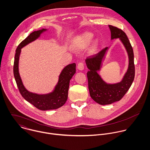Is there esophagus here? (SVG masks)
Returning a JSON list of instances; mask_svg holds the SVG:
<instances>
[{"instance_id": "esophagus-1", "label": "esophagus", "mask_w": 150, "mask_h": 150, "mask_svg": "<svg viewBox=\"0 0 150 150\" xmlns=\"http://www.w3.org/2000/svg\"><path fill=\"white\" fill-rule=\"evenodd\" d=\"M77 68H78V69L79 70H80V71L83 70V69H84V64H83V63L82 62H79L78 64Z\"/></svg>"}]
</instances>
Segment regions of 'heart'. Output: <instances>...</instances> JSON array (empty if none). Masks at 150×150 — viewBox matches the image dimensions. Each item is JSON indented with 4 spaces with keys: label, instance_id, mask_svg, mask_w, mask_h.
I'll return each instance as SVG.
<instances>
[{
    "label": "heart",
    "instance_id": "b5f03b06",
    "mask_svg": "<svg viewBox=\"0 0 150 150\" xmlns=\"http://www.w3.org/2000/svg\"><path fill=\"white\" fill-rule=\"evenodd\" d=\"M94 35L90 32H85L74 38L71 43L72 48L77 52L83 50L88 46L90 41L93 39ZM98 46V40L96 39L93 40L89 46V52L93 53L97 49Z\"/></svg>",
    "mask_w": 150,
    "mask_h": 150
}]
</instances>
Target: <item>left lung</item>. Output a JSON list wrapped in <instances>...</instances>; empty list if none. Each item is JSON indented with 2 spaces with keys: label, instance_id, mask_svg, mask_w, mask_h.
<instances>
[{
  "label": "left lung",
  "instance_id": "1",
  "mask_svg": "<svg viewBox=\"0 0 150 150\" xmlns=\"http://www.w3.org/2000/svg\"><path fill=\"white\" fill-rule=\"evenodd\" d=\"M111 39L120 38L129 56V67L122 81L114 84L105 82L97 72L100 71L102 60L108 47H105L98 53L88 57L85 61L89 69L87 73L88 87L91 98L101 105L111 104L120 101L130 88L135 75L134 54L132 45L126 33L120 28L109 25Z\"/></svg>",
  "mask_w": 150,
  "mask_h": 150
}]
</instances>
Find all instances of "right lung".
<instances>
[{
    "label": "right lung",
    "mask_w": 150,
    "mask_h": 150,
    "mask_svg": "<svg viewBox=\"0 0 150 150\" xmlns=\"http://www.w3.org/2000/svg\"><path fill=\"white\" fill-rule=\"evenodd\" d=\"M46 30V29H42L32 32L19 44L16 50L13 67L14 78L21 94L25 100L34 107L42 111L57 109L65 103L68 98L69 81L76 72L75 63L67 65L60 74L59 82L54 90L49 94H38L30 92L25 88L18 72V61L21 49L25 45L36 40L42 32Z\"/></svg>",
    "instance_id": "right-lung-1"
}]
</instances>
